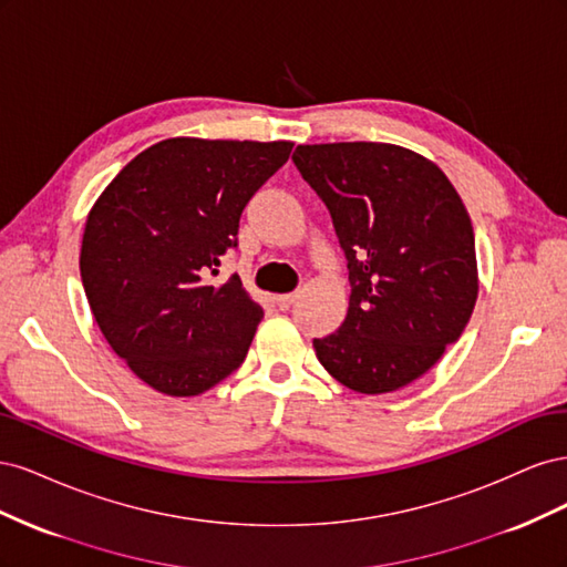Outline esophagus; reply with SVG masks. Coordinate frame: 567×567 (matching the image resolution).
<instances>
[{
	"mask_svg": "<svg viewBox=\"0 0 567 567\" xmlns=\"http://www.w3.org/2000/svg\"><path fill=\"white\" fill-rule=\"evenodd\" d=\"M298 300L296 293H284V296H277V305L281 307V310H288L290 305H293Z\"/></svg>",
	"mask_w": 567,
	"mask_h": 567,
	"instance_id": "obj_1",
	"label": "esophagus"
}]
</instances>
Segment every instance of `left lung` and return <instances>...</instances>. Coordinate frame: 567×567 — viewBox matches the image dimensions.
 Wrapping results in <instances>:
<instances>
[{
    "mask_svg": "<svg viewBox=\"0 0 567 567\" xmlns=\"http://www.w3.org/2000/svg\"><path fill=\"white\" fill-rule=\"evenodd\" d=\"M293 163L329 208L350 269L346 321L315 338L321 367L362 394L421 379L477 300L466 205L433 161L394 144H300Z\"/></svg>",
    "mask_w": 567,
    "mask_h": 567,
    "instance_id": "1",
    "label": "left lung"
}]
</instances>
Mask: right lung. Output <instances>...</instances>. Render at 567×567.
<instances>
[{"instance_id": "right-lung-1", "label": "right lung", "mask_w": 567, "mask_h": 567, "mask_svg": "<svg viewBox=\"0 0 567 567\" xmlns=\"http://www.w3.org/2000/svg\"><path fill=\"white\" fill-rule=\"evenodd\" d=\"M290 148L175 136L132 158L96 198L80 250L84 293L113 352L153 390L194 398L244 364L265 312L238 277H210Z\"/></svg>"}]
</instances>
